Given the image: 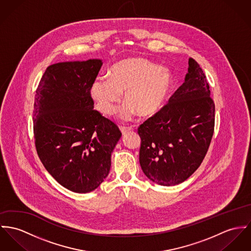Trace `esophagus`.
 <instances>
[{"label": "esophagus", "mask_w": 251, "mask_h": 251, "mask_svg": "<svg viewBox=\"0 0 251 251\" xmlns=\"http://www.w3.org/2000/svg\"><path fill=\"white\" fill-rule=\"evenodd\" d=\"M133 130L132 127H120V131L122 133V135H126L127 133L131 132Z\"/></svg>", "instance_id": "34e87169"}]
</instances>
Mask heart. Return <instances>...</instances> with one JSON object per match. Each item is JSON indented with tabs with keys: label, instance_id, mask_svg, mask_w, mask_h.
I'll use <instances>...</instances> for the list:
<instances>
[{
	"label": "heart",
	"instance_id": "heart-1",
	"mask_svg": "<svg viewBox=\"0 0 251 251\" xmlns=\"http://www.w3.org/2000/svg\"><path fill=\"white\" fill-rule=\"evenodd\" d=\"M173 84L172 75L165 68L144 58H126L116 63L109 71V77L100 76L93 81L90 96L97 110L105 115L116 113L122 93L126 103L118 116L130 120L138 114L151 116L164 104Z\"/></svg>",
	"mask_w": 251,
	"mask_h": 251
}]
</instances>
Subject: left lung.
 Segmentation results:
<instances>
[{
	"label": "left lung",
	"mask_w": 251,
	"mask_h": 251,
	"mask_svg": "<svg viewBox=\"0 0 251 251\" xmlns=\"http://www.w3.org/2000/svg\"><path fill=\"white\" fill-rule=\"evenodd\" d=\"M182 85L156 114L141 124L139 163L159 185L183 182L200 167L215 126V104L205 75L193 58Z\"/></svg>",
	"instance_id": "left-lung-1"
}]
</instances>
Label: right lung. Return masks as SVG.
I'll return each instance as SVG.
<instances>
[{"label":"right lung","instance_id":"1","mask_svg":"<svg viewBox=\"0 0 251 251\" xmlns=\"http://www.w3.org/2000/svg\"><path fill=\"white\" fill-rule=\"evenodd\" d=\"M101 66L99 59L50 65L35 94L39 158L57 182L76 193L94 191L104 181L121 136L116 124L94 110L90 88Z\"/></svg>","mask_w":251,"mask_h":251}]
</instances>
